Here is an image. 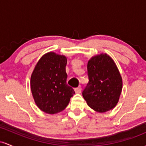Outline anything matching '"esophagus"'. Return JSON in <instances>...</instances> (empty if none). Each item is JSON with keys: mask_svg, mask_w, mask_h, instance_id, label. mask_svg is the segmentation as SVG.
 Listing matches in <instances>:
<instances>
[{"mask_svg": "<svg viewBox=\"0 0 146 146\" xmlns=\"http://www.w3.org/2000/svg\"><path fill=\"white\" fill-rule=\"evenodd\" d=\"M82 91L81 89V87H78V88H75V92L76 93H80Z\"/></svg>", "mask_w": 146, "mask_h": 146, "instance_id": "esophagus-1", "label": "esophagus"}]
</instances>
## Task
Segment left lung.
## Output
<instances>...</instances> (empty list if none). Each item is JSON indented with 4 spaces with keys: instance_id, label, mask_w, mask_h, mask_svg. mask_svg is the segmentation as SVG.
I'll list each match as a JSON object with an SVG mask.
<instances>
[{
    "instance_id": "1",
    "label": "left lung",
    "mask_w": 146,
    "mask_h": 146,
    "mask_svg": "<svg viewBox=\"0 0 146 146\" xmlns=\"http://www.w3.org/2000/svg\"><path fill=\"white\" fill-rule=\"evenodd\" d=\"M88 83L82 92L90 108L106 113L116 106L122 90V78L116 64L106 53L92 57L87 64Z\"/></svg>"
}]
</instances>
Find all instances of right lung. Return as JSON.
<instances>
[{"label": "right lung", "mask_w": 146, "mask_h": 146, "mask_svg": "<svg viewBox=\"0 0 146 146\" xmlns=\"http://www.w3.org/2000/svg\"><path fill=\"white\" fill-rule=\"evenodd\" d=\"M67 58L48 52L41 57L31 76V90L37 106L48 114H56L67 106L75 94L66 84Z\"/></svg>", "instance_id": "obj_1"}]
</instances>
